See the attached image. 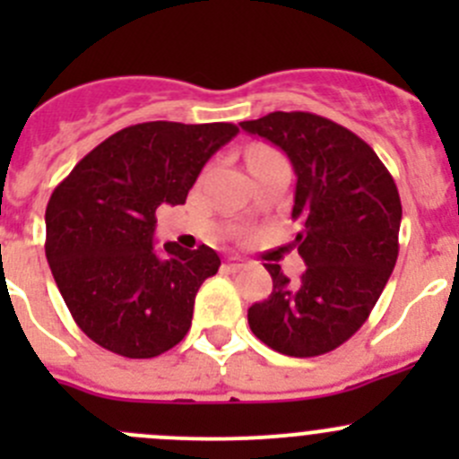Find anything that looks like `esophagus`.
Wrapping results in <instances>:
<instances>
[{
  "label": "esophagus",
  "mask_w": 459,
  "mask_h": 459,
  "mask_svg": "<svg viewBox=\"0 0 459 459\" xmlns=\"http://www.w3.org/2000/svg\"><path fill=\"white\" fill-rule=\"evenodd\" d=\"M226 271H230V273H238V271H242L244 266H247V262H244V259H239V257H229L226 259Z\"/></svg>",
  "instance_id": "1"
}]
</instances>
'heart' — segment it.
Instances as JSON below:
<instances>
[{
    "instance_id": "b5f03b06",
    "label": "heart",
    "mask_w": 459,
    "mask_h": 459,
    "mask_svg": "<svg viewBox=\"0 0 459 459\" xmlns=\"http://www.w3.org/2000/svg\"><path fill=\"white\" fill-rule=\"evenodd\" d=\"M271 152H275L273 148L268 146H253L251 152H248V157H257V155H271Z\"/></svg>"
}]
</instances>
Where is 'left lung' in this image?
Returning <instances> with one entry per match:
<instances>
[{"mask_svg": "<svg viewBox=\"0 0 459 459\" xmlns=\"http://www.w3.org/2000/svg\"><path fill=\"white\" fill-rule=\"evenodd\" d=\"M239 126L289 155L295 184L298 284L264 264L273 293L248 308L257 340L290 358L335 351L362 328L400 253L402 202L393 175L362 137L316 113H268Z\"/></svg>", "mask_w": 459, "mask_h": 459, "instance_id": "left-lung-1", "label": "left lung"}]
</instances>
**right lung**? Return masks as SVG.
<instances>
[{
    "mask_svg": "<svg viewBox=\"0 0 459 459\" xmlns=\"http://www.w3.org/2000/svg\"><path fill=\"white\" fill-rule=\"evenodd\" d=\"M235 124L143 122L77 161L46 206V259L77 326L122 358L166 353L191 328L195 295L220 255L152 247L161 204L186 202L204 164Z\"/></svg>",
    "mask_w": 459,
    "mask_h": 459,
    "instance_id": "add662e5",
    "label": "right lung"
}]
</instances>
